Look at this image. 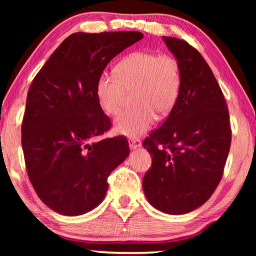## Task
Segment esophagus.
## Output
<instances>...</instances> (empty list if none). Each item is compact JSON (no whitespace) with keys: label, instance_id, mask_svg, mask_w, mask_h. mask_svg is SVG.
I'll list each match as a JSON object with an SVG mask.
<instances>
[{"label":"esophagus","instance_id":"esophagus-1","mask_svg":"<svg viewBox=\"0 0 256 256\" xmlns=\"http://www.w3.org/2000/svg\"><path fill=\"white\" fill-rule=\"evenodd\" d=\"M141 146H142V143L140 140H134V138L129 140V146H130L132 150H136V149L141 148Z\"/></svg>","mask_w":256,"mask_h":256}]
</instances>
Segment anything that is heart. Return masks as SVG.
<instances>
[{
  "mask_svg": "<svg viewBox=\"0 0 256 256\" xmlns=\"http://www.w3.org/2000/svg\"><path fill=\"white\" fill-rule=\"evenodd\" d=\"M180 90V70L170 54L134 52L118 62L114 76L102 74L96 82V98L107 115H118L132 93L134 106L114 122L118 134L136 138L155 124L156 113L169 114Z\"/></svg>",
  "mask_w": 256,
  "mask_h": 256,
  "instance_id": "obj_1",
  "label": "heart"
}]
</instances>
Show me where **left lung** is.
Instances as JSON below:
<instances>
[{
  "mask_svg": "<svg viewBox=\"0 0 256 256\" xmlns=\"http://www.w3.org/2000/svg\"><path fill=\"white\" fill-rule=\"evenodd\" d=\"M180 70L177 102L143 142L152 168L143 177L146 200L166 214H185L208 200L222 177L230 146L224 94L202 56L185 40L163 36Z\"/></svg>",
  "mask_w": 256,
  "mask_h": 256,
  "instance_id": "1",
  "label": "left lung"
}]
</instances>
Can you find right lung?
<instances>
[{
	"label": "right lung",
	"instance_id": "obj_1",
	"mask_svg": "<svg viewBox=\"0 0 256 256\" xmlns=\"http://www.w3.org/2000/svg\"><path fill=\"white\" fill-rule=\"evenodd\" d=\"M136 31L68 36L31 84L22 148L32 186L62 216H82L102 202L107 177L129 155L124 136L99 141L110 128L96 82L115 56L142 40Z\"/></svg>",
	"mask_w": 256,
	"mask_h": 256
}]
</instances>
